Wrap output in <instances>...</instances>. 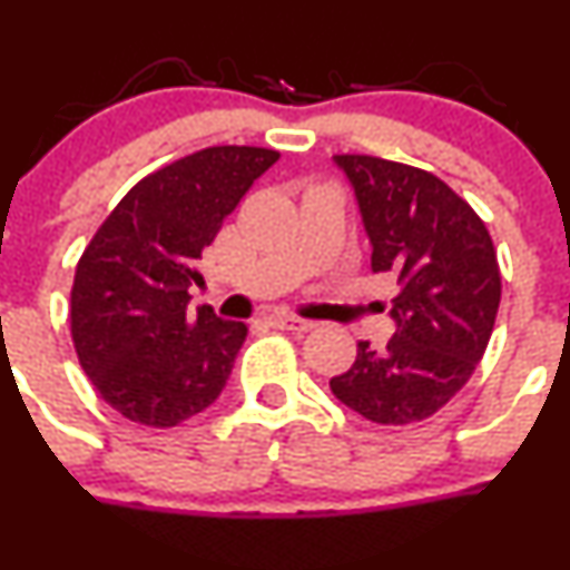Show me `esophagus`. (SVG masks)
Segmentation results:
<instances>
[{
  "instance_id": "1",
  "label": "esophagus",
  "mask_w": 570,
  "mask_h": 570,
  "mask_svg": "<svg viewBox=\"0 0 570 570\" xmlns=\"http://www.w3.org/2000/svg\"><path fill=\"white\" fill-rule=\"evenodd\" d=\"M268 324H272L274 330H285V332H309L315 326L313 321L296 318V315H272Z\"/></svg>"
}]
</instances>
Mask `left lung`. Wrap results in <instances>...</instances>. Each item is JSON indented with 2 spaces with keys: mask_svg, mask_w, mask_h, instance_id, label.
I'll list each match as a JSON object with an SVG mask.
<instances>
[{
  "mask_svg": "<svg viewBox=\"0 0 570 570\" xmlns=\"http://www.w3.org/2000/svg\"><path fill=\"white\" fill-rule=\"evenodd\" d=\"M357 194L371 268L402 285L385 348L357 341L335 399L374 424H413L446 407L476 371L501 302L493 238L441 177L374 155H335Z\"/></svg>",
  "mask_w": 570,
  "mask_h": 570,
  "instance_id": "8db88e82",
  "label": "left lung"
}]
</instances>
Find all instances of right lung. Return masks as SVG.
<instances>
[{
  "label": "right lung",
  "mask_w": 570,
  "mask_h": 570,
  "mask_svg": "<svg viewBox=\"0 0 570 570\" xmlns=\"http://www.w3.org/2000/svg\"><path fill=\"white\" fill-rule=\"evenodd\" d=\"M279 160L263 146H207L127 190L82 252L71 341L91 385L135 424L168 430L222 396L246 324L188 313L196 261L224 218Z\"/></svg>",
  "instance_id": "add662e5"
}]
</instances>
